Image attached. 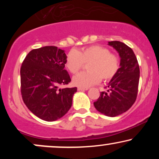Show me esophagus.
Listing matches in <instances>:
<instances>
[{"instance_id":"1","label":"esophagus","mask_w":159,"mask_h":159,"mask_svg":"<svg viewBox=\"0 0 159 159\" xmlns=\"http://www.w3.org/2000/svg\"><path fill=\"white\" fill-rule=\"evenodd\" d=\"M88 87H78V90H88Z\"/></svg>"}]
</instances>
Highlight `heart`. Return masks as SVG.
<instances>
[{"label": "heart", "mask_w": 159, "mask_h": 159, "mask_svg": "<svg viewBox=\"0 0 159 159\" xmlns=\"http://www.w3.org/2000/svg\"><path fill=\"white\" fill-rule=\"evenodd\" d=\"M83 63H88V72H81L72 78L73 84L80 87L96 84L101 78L105 81H109L116 75L120 69L118 56L101 45H91L75 52L71 51L67 54L65 66L70 73H77Z\"/></svg>", "instance_id": "1"}]
</instances>
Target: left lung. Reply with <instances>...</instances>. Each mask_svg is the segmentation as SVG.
Wrapping results in <instances>:
<instances>
[{
    "label": "left lung",
    "mask_w": 159,
    "mask_h": 159,
    "mask_svg": "<svg viewBox=\"0 0 159 159\" xmlns=\"http://www.w3.org/2000/svg\"><path fill=\"white\" fill-rule=\"evenodd\" d=\"M120 57V69L107 84V92L100 93L93 103L98 112L105 116H118L132 106L138 95L140 69L132 49L119 41L108 42Z\"/></svg>",
    "instance_id": "1"
}]
</instances>
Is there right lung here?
Here are the masks:
<instances>
[{"instance_id": "1", "label": "right lung", "mask_w": 159, "mask_h": 159, "mask_svg": "<svg viewBox=\"0 0 159 159\" xmlns=\"http://www.w3.org/2000/svg\"><path fill=\"white\" fill-rule=\"evenodd\" d=\"M66 54L56 46H45L28 53L21 65V92L23 101L34 114L48 122L68 112L77 87L68 84L70 76L64 69Z\"/></svg>"}]
</instances>
